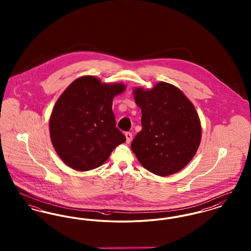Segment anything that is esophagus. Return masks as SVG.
Here are the masks:
<instances>
[{"label":"esophagus","instance_id":"obj_1","mask_svg":"<svg viewBox=\"0 0 251 251\" xmlns=\"http://www.w3.org/2000/svg\"><path fill=\"white\" fill-rule=\"evenodd\" d=\"M125 136H126V141H127V143H130L131 141V138H132L131 132H130V131L125 132Z\"/></svg>","mask_w":251,"mask_h":251}]
</instances>
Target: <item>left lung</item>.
Listing matches in <instances>:
<instances>
[{
    "label": "left lung",
    "instance_id": "left-lung-1",
    "mask_svg": "<svg viewBox=\"0 0 251 251\" xmlns=\"http://www.w3.org/2000/svg\"><path fill=\"white\" fill-rule=\"evenodd\" d=\"M141 108L142 130L131 145L139 163L158 176H169L185 167L201 139V125L191 101L178 87L160 82L151 89L135 87Z\"/></svg>",
    "mask_w": 251,
    "mask_h": 251
}]
</instances>
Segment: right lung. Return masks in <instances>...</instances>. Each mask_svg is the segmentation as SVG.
<instances>
[{"mask_svg": "<svg viewBox=\"0 0 251 251\" xmlns=\"http://www.w3.org/2000/svg\"><path fill=\"white\" fill-rule=\"evenodd\" d=\"M120 83L104 84L83 76L61 94L50 118V135L61 160L78 171L100 167L126 137L116 127L114 97L125 91Z\"/></svg>", "mask_w": 251, "mask_h": 251, "instance_id": "right-lung-1", "label": "right lung"}]
</instances>
